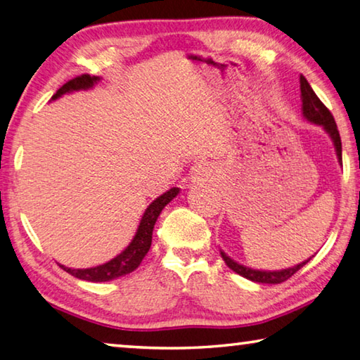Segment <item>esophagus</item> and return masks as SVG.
Masks as SVG:
<instances>
[{
	"label": "esophagus",
	"instance_id": "34e87169",
	"mask_svg": "<svg viewBox=\"0 0 360 360\" xmlns=\"http://www.w3.org/2000/svg\"><path fill=\"white\" fill-rule=\"evenodd\" d=\"M205 168H207V167H205V165H197V167H193L192 169H193V173H195V174H205V173H207V169H205Z\"/></svg>",
	"mask_w": 360,
	"mask_h": 360
}]
</instances>
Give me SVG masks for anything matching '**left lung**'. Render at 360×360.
<instances>
[{"instance_id":"1","label":"left lung","mask_w":360,"mask_h":360,"mask_svg":"<svg viewBox=\"0 0 360 360\" xmlns=\"http://www.w3.org/2000/svg\"><path fill=\"white\" fill-rule=\"evenodd\" d=\"M300 89H301V101H303V117L314 124H319L322 127L327 134L332 138L335 150H336V157H338V162L343 165V158H341V138H340V131L336 128L335 118L332 115V112L328 110L327 107L322 104V101L317 98V94L314 93L311 84L307 83V79L301 75L300 77ZM222 259L227 266L231 267L233 272H237L238 276H242L245 278L252 282H258V283H282L285 281H288L290 277L293 276L295 272H298L301 267L309 262V259H306L300 264H296L293 267H288V269H282V271H258V269H252V267H247L243 264H238V262L229 258L224 252H221Z\"/></svg>"}]
</instances>
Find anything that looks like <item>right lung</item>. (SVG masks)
<instances>
[{"mask_svg": "<svg viewBox=\"0 0 360 360\" xmlns=\"http://www.w3.org/2000/svg\"><path fill=\"white\" fill-rule=\"evenodd\" d=\"M99 82V77H91L88 73L84 75H79L77 78L67 82L64 86L57 89V93L53 96V101L60 98L62 94L72 93V91H79V89H89L93 88L96 83ZM179 189L178 187H173L168 192H165L163 195L155 198L149 207H147L146 213L142 214V219L139 222L138 231H136V236L127 248L123 250L122 253L117 255L115 258L110 259L105 264L96 266V267H88V269H72V267H65L59 264L65 272L72 274L73 277L79 278V281H88V282H108L113 281V278H118L122 276H127V274L133 272L136 267L141 264V261L144 259V256L150 250L152 245V232L153 226H155L157 218L162 213V210L167 207V205L173 200V198L178 195Z\"/></svg>", "mask_w": 360, "mask_h": 360, "instance_id": "obj_1", "label": "right lung"}]
</instances>
